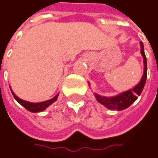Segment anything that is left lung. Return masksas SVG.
Instances as JSON below:
<instances>
[{
  "instance_id": "8db88e82",
  "label": "left lung",
  "mask_w": 158,
  "mask_h": 158,
  "mask_svg": "<svg viewBox=\"0 0 158 158\" xmlns=\"http://www.w3.org/2000/svg\"><path fill=\"white\" fill-rule=\"evenodd\" d=\"M140 45H141V54L143 58L144 68H143V77L141 78L139 84L135 86L133 89L126 91L124 93L119 94L114 97H105V96H101L97 94H94V96L98 102L102 104L103 106L107 107L108 109L118 111L126 109L135 102L138 99V96H139L143 91L145 81H146V78H147V61H146V56L144 54L143 44L142 42H140Z\"/></svg>"
}]
</instances>
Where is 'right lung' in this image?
Wrapping results in <instances>:
<instances>
[{
    "label": "right lung",
    "mask_w": 158,
    "mask_h": 158,
    "mask_svg": "<svg viewBox=\"0 0 158 158\" xmlns=\"http://www.w3.org/2000/svg\"><path fill=\"white\" fill-rule=\"evenodd\" d=\"M10 87V86H9ZM12 91V89H11ZM12 94L14 95L15 99L19 102V104L23 106L27 110L30 111L31 113H38V112H42L44 111L45 108H47L48 106H50L51 104H52L54 102H56V99L58 97V94H56L55 97H53L51 100H48V101H45V102H40V103H32V102H26V101H23L21 99H19V97H17L16 95L15 94V93L12 91Z\"/></svg>",
    "instance_id": "add662e5"
}]
</instances>
